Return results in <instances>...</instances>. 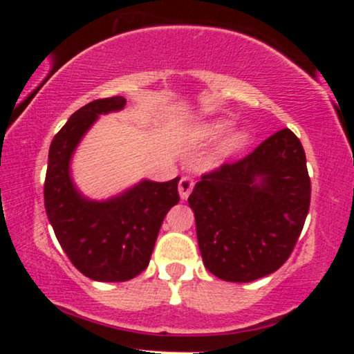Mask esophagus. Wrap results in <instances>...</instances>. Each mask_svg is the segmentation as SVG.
Segmentation results:
<instances>
[{"mask_svg":"<svg viewBox=\"0 0 354 354\" xmlns=\"http://www.w3.org/2000/svg\"><path fill=\"white\" fill-rule=\"evenodd\" d=\"M193 186H194V181L191 180V178H188V176L181 178L180 186H178V191H180V198H181L183 201L188 200L189 193H191V191H193Z\"/></svg>","mask_w":354,"mask_h":354,"instance_id":"1","label":"esophagus"}]
</instances>
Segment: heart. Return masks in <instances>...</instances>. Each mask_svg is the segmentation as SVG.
<instances>
[{"instance_id": "b5f03b06", "label": "heart", "mask_w": 354, "mask_h": 354, "mask_svg": "<svg viewBox=\"0 0 354 354\" xmlns=\"http://www.w3.org/2000/svg\"><path fill=\"white\" fill-rule=\"evenodd\" d=\"M231 126H233V123L230 120H226V118H214V120L203 121V123L194 126L191 138H193V141H196L200 145L211 143V141L218 140V138H221L226 132L230 131ZM250 141L251 135L248 129H234V131L229 133L228 136H225V140L219 143L216 153H214V160L223 161L226 158L233 156V154L245 149Z\"/></svg>"}]
</instances>
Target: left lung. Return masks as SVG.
I'll list each match as a JSON object with an SVG mask.
<instances>
[{"mask_svg":"<svg viewBox=\"0 0 354 354\" xmlns=\"http://www.w3.org/2000/svg\"><path fill=\"white\" fill-rule=\"evenodd\" d=\"M310 198L306 156L290 129L205 174L188 203L206 270L233 283L274 273L298 241Z\"/></svg>","mask_w":354,"mask_h":354,"instance_id":"left-lung-1","label":"left lung"}]
</instances>
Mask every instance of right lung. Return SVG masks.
Instances as JSON below:
<instances>
[{
    "label": "right lung",
    "mask_w": 354,
    "mask_h": 354,
    "mask_svg": "<svg viewBox=\"0 0 354 354\" xmlns=\"http://www.w3.org/2000/svg\"><path fill=\"white\" fill-rule=\"evenodd\" d=\"M123 96L80 108L53 138L44 181V208L71 263L95 281H128L149 265L161 223L180 201L178 183L141 180L108 200L84 196L71 176V160L101 115L121 111Z\"/></svg>",
    "instance_id": "1"
}]
</instances>
